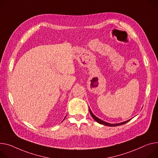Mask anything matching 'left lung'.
<instances>
[{"label":"left lung","instance_id":"obj_1","mask_svg":"<svg viewBox=\"0 0 158 158\" xmlns=\"http://www.w3.org/2000/svg\"><path fill=\"white\" fill-rule=\"evenodd\" d=\"M89 112H90V113H91V117L93 118V119L96 121V122H97L98 123H100V124H103V125H106V126H109V127H115V126H118V125H123V124H125V123H126L127 122H128V121H130L131 119H129V120H127V121H125V122H121V123H108V122H105V121H103V120H101V119H99V118H98L97 117H96L94 114L93 113V112L91 111V109L89 108Z\"/></svg>","mask_w":158,"mask_h":158}]
</instances>
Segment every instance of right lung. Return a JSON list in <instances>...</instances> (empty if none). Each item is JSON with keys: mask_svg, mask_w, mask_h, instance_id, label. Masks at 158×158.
I'll use <instances>...</instances> for the list:
<instances>
[{"mask_svg": "<svg viewBox=\"0 0 158 158\" xmlns=\"http://www.w3.org/2000/svg\"><path fill=\"white\" fill-rule=\"evenodd\" d=\"M65 117H66V116H65ZM65 118H64V119H65Z\"/></svg>", "mask_w": 158, "mask_h": 158, "instance_id": "add662e5", "label": "right lung"}]
</instances>
